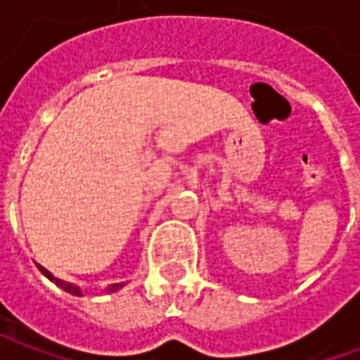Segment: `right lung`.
Here are the masks:
<instances>
[{"label": "right lung", "mask_w": 360, "mask_h": 360, "mask_svg": "<svg viewBox=\"0 0 360 360\" xmlns=\"http://www.w3.org/2000/svg\"><path fill=\"white\" fill-rule=\"evenodd\" d=\"M38 270L42 271L44 276H46V278L50 279V281H53V283H56V285L61 287V289H63V291H67V293H71V295H81V289H79V287L73 285V283H67V281H63V279L53 278V276H51L50 271L46 270V268H42V266H40V264H38ZM119 287H121V285H117V283H113V285L110 287V291H115V289H119Z\"/></svg>", "instance_id": "right-lung-1"}]
</instances>
